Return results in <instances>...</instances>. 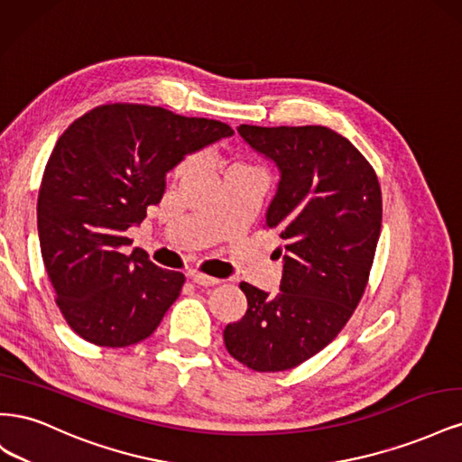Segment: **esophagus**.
<instances>
[{"instance_id":"esophagus-1","label":"esophagus","mask_w":462,"mask_h":462,"mask_svg":"<svg viewBox=\"0 0 462 462\" xmlns=\"http://www.w3.org/2000/svg\"><path fill=\"white\" fill-rule=\"evenodd\" d=\"M190 279L197 285H202V287H214V285H217L219 283V279H216V277H209V275H204V273H199V272H194V273H190Z\"/></svg>"}]
</instances>
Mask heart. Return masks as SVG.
<instances>
[{
	"label": "heart",
	"mask_w": 462,
	"mask_h": 462,
	"mask_svg": "<svg viewBox=\"0 0 462 462\" xmlns=\"http://www.w3.org/2000/svg\"><path fill=\"white\" fill-rule=\"evenodd\" d=\"M189 165H190L189 160H183L180 163H177L175 170H173V177L177 179V177L183 175V173L189 170ZM248 171H256V170H254L253 165H248L246 162L231 160V162L226 163V170H223V177H227V175H239V173H248Z\"/></svg>",
	"instance_id": "1"
}]
</instances>
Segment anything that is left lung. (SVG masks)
Wrapping results in <instances>:
<instances>
[{
    "label": "left lung",
    "instance_id": "obj_1",
    "mask_svg": "<svg viewBox=\"0 0 462 462\" xmlns=\"http://www.w3.org/2000/svg\"><path fill=\"white\" fill-rule=\"evenodd\" d=\"M241 136L282 171L265 227L285 241L282 291L241 283L248 310L229 324V355L254 372L291 370L328 346L365 295L382 231L368 160L328 127H256Z\"/></svg>",
    "mask_w": 462,
    "mask_h": 462
}]
</instances>
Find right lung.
Returning <instances> with one entry per match:
<instances>
[{"mask_svg": "<svg viewBox=\"0 0 462 462\" xmlns=\"http://www.w3.org/2000/svg\"><path fill=\"white\" fill-rule=\"evenodd\" d=\"M229 125L170 109L114 102L60 136L38 192V236L55 304L97 346H131L156 331L185 275L162 270L125 236L160 204L165 173L223 136Z\"/></svg>", "mask_w": 462, "mask_h": 462, "instance_id": "1", "label": "right lung"}]
</instances>
